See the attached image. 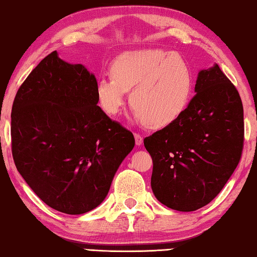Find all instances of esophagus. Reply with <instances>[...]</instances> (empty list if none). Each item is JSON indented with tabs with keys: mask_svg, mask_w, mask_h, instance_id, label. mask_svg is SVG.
<instances>
[{
	"mask_svg": "<svg viewBox=\"0 0 257 257\" xmlns=\"http://www.w3.org/2000/svg\"><path fill=\"white\" fill-rule=\"evenodd\" d=\"M135 139H136V145L140 146L143 144V136L139 135V133H135Z\"/></svg>",
	"mask_w": 257,
	"mask_h": 257,
	"instance_id": "1",
	"label": "esophagus"
}]
</instances>
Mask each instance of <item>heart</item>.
<instances>
[{
	"instance_id": "heart-1",
	"label": "heart",
	"mask_w": 257,
	"mask_h": 257,
	"mask_svg": "<svg viewBox=\"0 0 257 257\" xmlns=\"http://www.w3.org/2000/svg\"><path fill=\"white\" fill-rule=\"evenodd\" d=\"M112 75L97 80L96 93L100 107L111 117L130 101L135 115L153 128L171 125L181 117L191 101L194 78L186 59L173 51L145 49L125 52L112 64Z\"/></svg>"
}]
</instances>
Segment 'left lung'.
Masks as SVG:
<instances>
[{
    "label": "left lung",
    "instance_id": "1",
    "mask_svg": "<svg viewBox=\"0 0 257 257\" xmlns=\"http://www.w3.org/2000/svg\"><path fill=\"white\" fill-rule=\"evenodd\" d=\"M181 117L144 139L152 157L151 186L168 208L193 212L221 192L241 159L243 106L219 65L201 70Z\"/></svg>",
    "mask_w": 257,
    "mask_h": 257
}]
</instances>
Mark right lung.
<instances>
[{"label": "right lung", "instance_id": "1", "mask_svg": "<svg viewBox=\"0 0 257 257\" xmlns=\"http://www.w3.org/2000/svg\"><path fill=\"white\" fill-rule=\"evenodd\" d=\"M97 79L57 51L42 59L17 91L12 108V152L17 171L38 198L78 215L106 198L132 132L98 106Z\"/></svg>", "mask_w": 257, "mask_h": 257}]
</instances>
